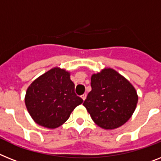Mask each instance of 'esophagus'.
<instances>
[{"label": "esophagus", "instance_id": "esophagus-1", "mask_svg": "<svg viewBox=\"0 0 161 161\" xmlns=\"http://www.w3.org/2000/svg\"><path fill=\"white\" fill-rule=\"evenodd\" d=\"M81 99H83V100H85V99H86V94H84V95H81Z\"/></svg>", "mask_w": 161, "mask_h": 161}]
</instances>
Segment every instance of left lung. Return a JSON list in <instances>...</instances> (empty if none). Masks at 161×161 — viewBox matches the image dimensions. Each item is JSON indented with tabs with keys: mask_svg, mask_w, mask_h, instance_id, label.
<instances>
[{
	"mask_svg": "<svg viewBox=\"0 0 161 161\" xmlns=\"http://www.w3.org/2000/svg\"><path fill=\"white\" fill-rule=\"evenodd\" d=\"M91 91L83 105L95 124L106 130L123 126L136 109V89L124 76L112 68L91 75Z\"/></svg>",
	"mask_w": 161,
	"mask_h": 161,
	"instance_id": "obj_1",
	"label": "left lung"
}]
</instances>
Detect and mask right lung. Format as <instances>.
Listing matches in <instances>:
<instances>
[{"label": "right lung", "mask_w": 161, "mask_h": 161, "mask_svg": "<svg viewBox=\"0 0 161 161\" xmlns=\"http://www.w3.org/2000/svg\"><path fill=\"white\" fill-rule=\"evenodd\" d=\"M71 73L53 67L38 76L28 87L25 105L37 124L49 129L62 126L83 99L75 93Z\"/></svg>", "instance_id": "1"}]
</instances>
